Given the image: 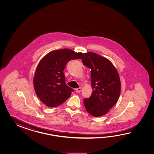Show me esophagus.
Masks as SVG:
<instances>
[{"label": "esophagus", "mask_w": 154, "mask_h": 154, "mask_svg": "<svg viewBox=\"0 0 154 154\" xmlns=\"http://www.w3.org/2000/svg\"><path fill=\"white\" fill-rule=\"evenodd\" d=\"M76 92H78V93H79V92H80L82 91V88H76Z\"/></svg>", "instance_id": "obj_1"}]
</instances>
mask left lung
<instances>
[{
	"instance_id": "1",
	"label": "left lung",
	"mask_w": 154,
	"mask_h": 154,
	"mask_svg": "<svg viewBox=\"0 0 154 154\" xmlns=\"http://www.w3.org/2000/svg\"><path fill=\"white\" fill-rule=\"evenodd\" d=\"M82 62L91 69L92 92L84 100L87 112L94 117L109 112L118 101L121 94V81L118 72L108 59L96 54H83Z\"/></svg>"
}]
</instances>
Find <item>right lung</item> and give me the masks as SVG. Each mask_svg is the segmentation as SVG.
Wrapping results in <instances>:
<instances>
[{"label": "right lung", "mask_w": 154, "mask_h": 154, "mask_svg": "<svg viewBox=\"0 0 154 154\" xmlns=\"http://www.w3.org/2000/svg\"><path fill=\"white\" fill-rule=\"evenodd\" d=\"M82 53L65 48L53 51L40 60L33 78L36 95L44 104L54 107L69 98L73 90L66 85L63 71L67 63L82 58Z\"/></svg>", "instance_id": "1"}]
</instances>
